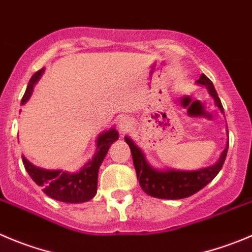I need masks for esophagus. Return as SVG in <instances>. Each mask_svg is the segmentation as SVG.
Returning a JSON list of instances; mask_svg holds the SVG:
<instances>
[{"mask_svg":"<svg viewBox=\"0 0 252 252\" xmlns=\"http://www.w3.org/2000/svg\"><path fill=\"white\" fill-rule=\"evenodd\" d=\"M131 126H132V121H131V119H128V117H122L119 121V128L122 132H127L131 128Z\"/></svg>","mask_w":252,"mask_h":252,"instance_id":"1","label":"esophagus"}]
</instances>
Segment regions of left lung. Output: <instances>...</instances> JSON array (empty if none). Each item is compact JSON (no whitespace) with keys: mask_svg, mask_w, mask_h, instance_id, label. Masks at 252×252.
Here are the masks:
<instances>
[{"mask_svg":"<svg viewBox=\"0 0 252 252\" xmlns=\"http://www.w3.org/2000/svg\"><path fill=\"white\" fill-rule=\"evenodd\" d=\"M196 83L199 85H204L208 89L209 94L214 97L217 106L221 111H224L221 101H220L217 90H215L210 79L205 76L204 74H202L200 78L196 80ZM125 141L130 146L136 174H137L141 188L148 195L159 198V199H183V198L193 195L194 193L204 188L209 182H212L217 177V174L221 169L225 158H226L227 148H229V143H227L226 148L222 151L217 163L207 167V168L199 169V171L188 172L174 171V169L157 171L147 163L142 151L131 141V138L125 137Z\"/></svg>","mask_w":252,"mask_h":252,"instance_id":"obj_1","label":"left lung"}]
</instances>
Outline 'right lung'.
<instances>
[{
  "label": "right lung",
  "mask_w": 252,
  "mask_h": 252,
  "mask_svg": "<svg viewBox=\"0 0 252 252\" xmlns=\"http://www.w3.org/2000/svg\"><path fill=\"white\" fill-rule=\"evenodd\" d=\"M43 69L33 74L22 97V104L30 99L33 85L42 75ZM119 138L115 128L101 133L97 138V152L90 162L83 167L78 173H66L63 171H47L38 168L22 157L26 171L35 184L42 187V190L52 199L64 203H84L94 198L97 189V173L110 146Z\"/></svg>",
  "instance_id": "1"
}]
</instances>
